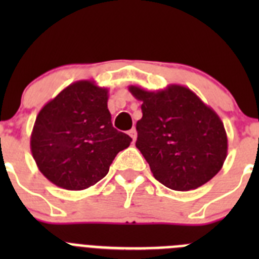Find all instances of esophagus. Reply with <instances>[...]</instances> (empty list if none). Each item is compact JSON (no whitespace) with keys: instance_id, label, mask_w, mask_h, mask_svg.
<instances>
[{"instance_id":"esophagus-1","label":"esophagus","mask_w":259,"mask_h":259,"mask_svg":"<svg viewBox=\"0 0 259 259\" xmlns=\"http://www.w3.org/2000/svg\"><path fill=\"white\" fill-rule=\"evenodd\" d=\"M130 136L132 137V140H136V137H137V132L135 128H132V130H130Z\"/></svg>"}]
</instances>
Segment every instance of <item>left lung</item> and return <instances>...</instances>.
<instances>
[{"label":"left lung","instance_id":"obj_1","mask_svg":"<svg viewBox=\"0 0 259 259\" xmlns=\"http://www.w3.org/2000/svg\"><path fill=\"white\" fill-rule=\"evenodd\" d=\"M128 89L143 102L136 148L158 182L174 191H191L221 171L227 134L218 114L196 93L179 84L157 92L137 85Z\"/></svg>","mask_w":259,"mask_h":259}]
</instances>
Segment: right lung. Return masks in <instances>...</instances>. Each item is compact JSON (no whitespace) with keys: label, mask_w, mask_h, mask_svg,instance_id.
Segmentation results:
<instances>
[{"label":"right lung","mask_w":259,"mask_h":259,"mask_svg":"<svg viewBox=\"0 0 259 259\" xmlns=\"http://www.w3.org/2000/svg\"><path fill=\"white\" fill-rule=\"evenodd\" d=\"M109 89L92 80L70 84L36 116L32 157L49 182L83 191L109 172L110 164L132 139L116 131L107 109Z\"/></svg>","instance_id":"add662e5"}]
</instances>
